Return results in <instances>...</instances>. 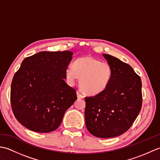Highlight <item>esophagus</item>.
I'll list each match as a JSON object with an SVG mask.
<instances>
[{
    "label": "esophagus",
    "mask_w": 160,
    "mask_h": 160,
    "mask_svg": "<svg viewBox=\"0 0 160 160\" xmlns=\"http://www.w3.org/2000/svg\"><path fill=\"white\" fill-rule=\"evenodd\" d=\"M77 96H78V98H84V96H83L82 93H80V91H77Z\"/></svg>",
    "instance_id": "34e87169"
}]
</instances>
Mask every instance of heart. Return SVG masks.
Listing matches in <instances>:
<instances>
[{
  "instance_id": "obj_1",
  "label": "heart",
  "mask_w": 160,
  "mask_h": 160,
  "mask_svg": "<svg viewBox=\"0 0 160 160\" xmlns=\"http://www.w3.org/2000/svg\"><path fill=\"white\" fill-rule=\"evenodd\" d=\"M65 76L71 83L80 78V86L84 93L98 95L107 89L112 77V68L108 62L90 56L78 58L73 67L65 71Z\"/></svg>"
}]
</instances>
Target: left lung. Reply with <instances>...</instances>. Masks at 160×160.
Returning a JSON list of instances; mask_svg holds the SVG:
<instances>
[{"label": "left lung", "mask_w": 160, "mask_h": 160, "mask_svg": "<svg viewBox=\"0 0 160 160\" xmlns=\"http://www.w3.org/2000/svg\"><path fill=\"white\" fill-rule=\"evenodd\" d=\"M112 68L107 88L94 96L86 97L84 111L88 131L101 138L117 137L128 131L140 112L142 81L129 64L103 54Z\"/></svg>", "instance_id": "obj_1"}]
</instances>
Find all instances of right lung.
<instances>
[{
	"mask_svg": "<svg viewBox=\"0 0 160 160\" xmlns=\"http://www.w3.org/2000/svg\"><path fill=\"white\" fill-rule=\"evenodd\" d=\"M73 53L41 52L24 59L11 85L13 113L32 131L49 132L58 128L65 111L77 100L65 82V71Z\"/></svg>",
	"mask_w": 160,
	"mask_h": 160,
	"instance_id": "obj_1",
	"label": "right lung"
}]
</instances>
